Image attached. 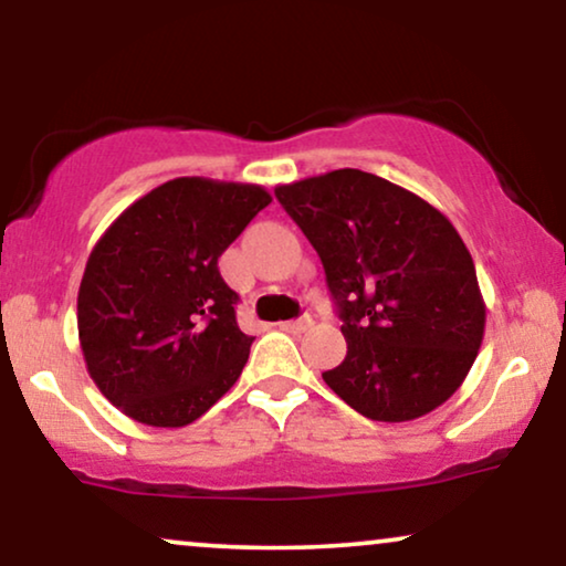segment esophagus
Masks as SVG:
<instances>
[{"instance_id": "esophagus-1", "label": "esophagus", "mask_w": 566, "mask_h": 566, "mask_svg": "<svg viewBox=\"0 0 566 566\" xmlns=\"http://www.w3.org/2000/svg\"><path fill=\"white\" fill-rule=\"evenodd\" d=\"M311 326H313L311 315H305V318H297V321H284V323H279V328L287 331V334H305V331L311 328Z\"/></svg>"}]
</instances>
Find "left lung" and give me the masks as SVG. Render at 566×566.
Returning <instances> with one entry per match:
<instances>
[{"label":"left lung","mask_w":566,"mask_h":566,"mask_svg":"<svg viewBox=\"0 0 566 566\" xmlns=\"http://www.w3.org/2000/svg\"><path fill=\"white\" fill-rule=\"evenodd\" d=\"M318 251L346 357L326 386L375 421H411L463 386L486 326L476 266L421 196L342 168L274 188Z\"/></svg>","instance_id":"obj_1"}]
</instances>
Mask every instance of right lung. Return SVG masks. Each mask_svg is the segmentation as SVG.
<instances>
[{"label": "right lung", "mask_w": 566, "mask_h": 566, "mask_svg": "<svg viewBox=\"0 0 566 566\" xmlns=\"http://www.w3.org/2000/svg\"><path fill=\"white\" fill-rule=\"evenodd\" d=\"M271 205L255 184L172 178L134 201L90 251L77 331L90 378L126 417L186 427L243 373L253 336L220 255Z\"/></svg>", "instance_id": "right-lung-1"}]
</instances>
